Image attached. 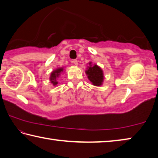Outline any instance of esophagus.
Instances as JSON below:
<instances>
[{"label":"esophagus","instance_id":"34e87169","mask_svg":"<svg viewBox=\"0 0 158 158\" xmlns=\"http://www.w3.org/2000/svg\"><path fill=\"white\" fill-rule=\"evenodd\" d=\"M73 63H74V65H78V60H73Z\"/></svg>","mask_w":158,"mask_h":158}]
</instances>
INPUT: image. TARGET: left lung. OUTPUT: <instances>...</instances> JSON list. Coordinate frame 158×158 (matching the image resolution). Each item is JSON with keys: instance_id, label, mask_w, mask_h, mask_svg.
Returning <instances> with one entry per match:
<instances>
[{"instance_id": "left-lung-1", "label": "left lung", "mask_w": 158, "mask_h": 158, "mask_svg": "<svg viewBox=\"0 0 158 158\" xmlns=\"http://www.w3.org/2000/svg\"><path fill=\"white\" fill-rule=\"evenodd\" d=\"M89 66L87 67L85 73L86 74L88 79L92 83L93 85L100 86L104 82V73L100 66L96 64H92V62L89 63Z\"/></svg>"}]
</instances>
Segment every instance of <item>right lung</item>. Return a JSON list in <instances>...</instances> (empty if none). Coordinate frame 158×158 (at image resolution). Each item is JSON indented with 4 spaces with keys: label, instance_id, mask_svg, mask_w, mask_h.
<instances>
[{
    "label": "right lung",
    "instance_id": "add662e5",
    "mask_svg": "<svg viewBox=\"0 0 158 158\" xmlns=\"http://www.w3.org/2000/svg\"><path fill=\"white\" fill-rule=\"evenodd\" d=\"M64 72V68L61 67V68H58L57 69H54V70L50 74L49 80L53 85H56L58 84V79L59 78L60 74L63 73Z\"/></svg>",
    "mask_w": 158,
    "mask_h": 158
}]
</instances>
